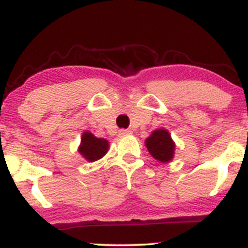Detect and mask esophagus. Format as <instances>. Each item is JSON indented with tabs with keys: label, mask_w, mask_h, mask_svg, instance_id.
Masks as SVG:
<instances>
[{
	"label": "esophagus",
	"mask_w": 248,
	"mask_h": 248,
	"mask_svg": "<svg viewBox=\"0 0 248 248\" xmlns=\"http://www.w3.org/2000/svg\"><path fill=\"white\" fill-rule=\"evenodd\" d=\"M128 134H132V130H130V129H121L120 132H119V135H121V136L128 135Z\"/></svg>",
	"instance_id": "esophagus-1"
}]
</instances>
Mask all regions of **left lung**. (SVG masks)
<instances>
[{
  "label": "left lung",
  "instance_id": "8db88e82",
  "mask_svg": "<svg viewBox=\"0 0 248 248\" xmlns=\"http://www.w3.org/2000/svg\"><path fill=\"white\" fill-rule=\"evenodd\" d=\"M146 147L150 155L158 162L168 163L175 154V142L166 129H156L146 140Z\"/></svg>",
  "mask_w": 248,
  "mask_h": 248
}]
</instances>
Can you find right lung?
<instances>
[{
  "instance_id": "obj_1",
  "label": "right lung",
  "mask_w": 248,
  "mask_h": 248,
  "mask_svg": "<svg viewBox=\"0 0 248 248\" xmlns=\"http://www.w3.org/2000/svg\"><path fill=\"white\" fill-rule=\"evenodd\" d=\"M108 141L105 139L95 138L92 133L85 132L81 136L80 146L78 152L85 160L88 162H94L106 155L108 152Z\"/></svg>"
}]
</instances>
